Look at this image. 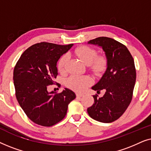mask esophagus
<instances>
[{"label": "esophagus", "mask_w": 151, "mask_h": 151, "mask_svg": "<svg viewBox=\"0 0 151 151\" xmlns=\"http://www.w3.org/2000/svg\"><path fill=\"white\" fill-rule=\"evenodd\" d=\"M76 96L78 98H81V97L83 96V94H80V93H76Z\"/></svg>", "instance_id": "34e87169"}]
</instances>
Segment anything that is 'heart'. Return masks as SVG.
Masks as SVG:
<instances>
[{
  "instance_id": "b5f03b06",
  "label": "heart",
  "mask_w": 151,
  "mask_h": 151,
  "mask_svg": "<svg viewBox=\"0 0 151 151\" xmlns=\"http://www.w3.org/2000/svg\"><path fill=\"white\" fill-rule=\"evenodd\" d=\"M74 53L85 65H89L90 70L96 75L100 76L106 70L108 65L106 57L104 55L97 56L98 53L93 48L83 45L77 47ZM68 59V55L64 54L58 61L57 67L60 73L65 72ZM91 84V78L88 76L71 75L66 80V84L68 87L77 92L84 91Z\"/></svg>"
}]
</instances>
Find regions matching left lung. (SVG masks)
Here are the masks:
<instances>
[{
    "label": "left lung",
    "instance_id": "1",
    "mask_svg": "<svg viewBox=\"0 0 151 151\" xmlns=\"http://www.w3.org/2000/svg\"><path fill=\"white\" fill-rule=\"evenodd\" d=\"M101 47L105 52L108 65L106 71L92 89L105 90L101 98L93 96L94 103L87 109L91 118L100 122L110 123L119 118L133 98L136 80L135 63L127 47L108 37H99L88 42Z\"/></svg>",
    "mask_w": 151,
    "mask_h": 151
}]
</instances>
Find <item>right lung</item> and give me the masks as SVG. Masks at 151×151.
<instances>
[{"instance_id":"obj_1","label":"right lung","mask_w":151,"mask_h":151,"mask_svg":"<svg viewBox=\"0 0 151 151\" xmlns=\"http://www.w3.org/2000/svg\"><path fill=\"white\" fill-rule=\"evenodd\" d=\"M73 45L37 43L24 51L14 67L16 99L27 116L37 124L51 127L58 123L76 98L75 93L67 88L60 93L47 91V86L55 83L57 62Z\"/></svg>"}]
</instances>
